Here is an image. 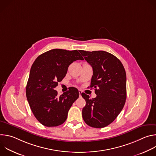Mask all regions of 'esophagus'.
Returning <instances> with one entry per match:
<instances>
[{"label": "esophagus", "mask_w": 156, "mask_h": 156, "mask_svg": "<svg viewBox=\"0 0 156 156\" xmlns=\"http://www.w3.org/2000/svg\"><path fill=\"white\" fill-rule=\"evenodd\" d=\"M78 92H79V96H80V97H81V93H82V91L79 90H78Z\"/></svg>", "instance_id": "esophagus-1"}]
</instances>
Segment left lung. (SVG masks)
Returning a JSON list of instances; mask_svg holds the SVG:
<instances>
[{
    "instance_id": "obj_1",
    "label": "left lung",
    "mask_w": 156,
    "mask_h": 156,
    "mask_svg": "<svg viewBox=\"0 0 156 156\" xmlns=\"http://www.w3.org/2000/svg\"><path fill=\"white\" fill-rule=\"evenodd\" d=\"M93 67L91 87H94L96 98L90 99L81 93L86 101L82 110L85 123L101 128L114 121L120 113L126 98V77L124 66L119 58L104 51L80 50Z\"/></svg>"
}]
</instances>
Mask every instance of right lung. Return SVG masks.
I'll return each instance as SVG.
<instances>
[{"mask_svg": "<svg viewBox=\"0 0 156 156\" xmlns=\"http://www.w3.org/2000/svg\"><path fill=\"white\" fill-rule=\"evenodd\" d=\"M77 60H83L77 50L55 49L40 55L33 63L26 94L31 111L42 125L51 127L63 123L78 98L75 87H71L60 96L54 90L65 76L69 65Z\"/></svg>", "mask_w": 156, "mask_h": 156, "instance_id": "1", "label": "right lung"}]
</instances>
